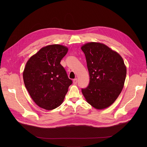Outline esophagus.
I'll return each instance as SVG.
<instances>
[{
    "label": "esophagus",
    "instance_id": "esophagus-1",
    "mask_svg": "<svg viewBox=\"0 0 147 147\" xmlns=\"http://www.w3.org/2000/svg\"><path fill=\"white\" fill-rule=\"evenodd\" d=\"M77 83H78V79H74V80H73V83L74 84H77Z\"/></svg>",
    "mask_w": 147,
    "mask_h": 147
}]
</instances>
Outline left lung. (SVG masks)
Masks as SVG:
<instances>
[{
	"label": "left lung",
	"instance_id": "left-lung-1",
	"mask_svg": "<svg viewBox=\"0 0 147 147\" xmlns=\"http://www.w3.org/2000/svg\"><path fill=\"white\" fill-rule=\"evenodd\" d=\"M85 55L90 82L82 92L97 110L111 105L124 86L126 67L120 54L104 43L89 42L81 47Z\"/></svg>",
	"mask_w": 147,
	"mask_h": 147
}]
</instances>
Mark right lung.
Here are the masks:
<instances>
[{"label":"right lung","instance_id":"add662e5","mask_svg":"<svg viewBox=\"0 0 147 147\" xmlns=\"http://www.w3.org/2000/svg\"><path fill=\"white\" fill-rule=\"evenodd\" d=\"M68 50L62 45L44 46L29 58L23 71V80L31 98L46 110L61 105L72 84L60 64Z\"/></svg>","mask_w":147,"mask_h":147}]
</instances>
